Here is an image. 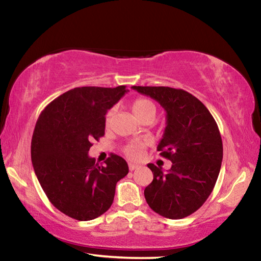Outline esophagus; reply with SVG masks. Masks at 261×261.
<instances>
[{"mask_svg":"<svg viewBox=\"0 0 261 261\" xmlns=\"http://www.w3.org/2000/svg\"><path fill=\"white\" fill-rule=\"evenodd\" d=\"M137 168H138V165H135V163H129V169L132 171V170H135V169H137Z\"/></svg>","mask_w":261,"mask_h":261,"instance_id":"obj_1","label":"esophagus"}]
</instances>
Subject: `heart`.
<instances>
[{
  "mask_svg": "<svg viewBox=\"0 0 261 261\" xmlns=\"http://www.w3.org/2000/svg\"><path fill=\"white\" fill-rule=\"evenodd\" d=\"M132 112H134V114L139 118V120H143V118L148 116H155L156 108L155 105H154L152 101H149L147 99H137L135 102L132 103ZM114 113L115 109H110L107 115H106V123H107V124L110 122V120H112ZM145 146H146V143H144V141H131V143L127 144L124 147V154L127 158L131 159V160H137V159L140 158Z\"/></svg>",
  "mask_w": 261,
  "mask_h": 261,
  "instance_id": "1",
  "label": "heart"
}]
</instances>
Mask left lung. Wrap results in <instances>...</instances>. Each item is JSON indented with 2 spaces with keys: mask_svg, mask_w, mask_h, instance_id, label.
<instances>
[{
  "mask_svg": "<svg viewBox=\"0 0 261 261\" xmlns=\"http://www.w3.org/2000/svg\"><path fill=\"white\" fill-rule=\"evenodd\" d=\"M166 110V129L158 145L173 162L167 173L153 163V180L145 188L148 206L168 219H183L200 208L213 191L223 156L218 124L204 103L184 90L132 86Z\"/></svg>",
  "mask_w": 261,
  "mask_h": 261,
  "instance_id": "left-lung-1",
  "label": "left lung"
}]
</instances>
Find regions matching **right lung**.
<instances>
[{
	"label": "right lung",
	"mask_w": 261,
	"mask_h": 261,
	"mask_svg": "<svg viewBox=\"0 0 261 261\" xmlns=\"http://www.w3.org/2000/svg\"><path fill=\"white\" fill-rule=\"evenodd\" d=\"M127 92L85 86L65 92L39 116L31 159L48 199L62 213L93 220L109 210L116 183L129 173L124 159L112 154L103 166L88 156L92 141L105 135L106 114Z\"/></svg>",
	"instance_id": "add662e5"
}]
</instances>
